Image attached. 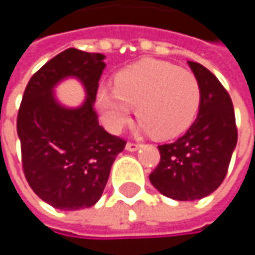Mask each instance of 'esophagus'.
Masks as SVG:
<instances>
[{"label": "esophagus", "mask_w": 255, "mask_h": 255, "mask_svg": "<svg viewBox=\"0 0 255 255\" xmlns=\"http://www.w3.org/2000/svg\"><path fill=\"white\" fill-rule=\"evenodd\" d=\"M137 149H140V144H137V143H128L126 144V150L128 152H136Z\"/></svg>", "instance_id": "34e87169"}]
</instances>
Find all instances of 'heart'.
I'll list each match as a JSON object with an SVG mask.
<instances>
[{"mask_svg":"<svg viewBox=\"0 0 255 255\" xmlns=\"http://www.w3.org/2000/svg\"><path fill=\"white\" fill-rule=\"evenodd\" d=\"M200 98V84L193 72L149 59L121 71L115 86H101L96 105L105 128L111 132L122 130L136 106L140 132L171 139L193 123Z\"/></svg>","mask_w":255,"mask_h":255,"instance_id":"obj_1","label":"heart"}]
</instances>
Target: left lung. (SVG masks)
Listing matches in <instances>:
<instances>
[{"mask_svg":"<svg viewBox=\"0 0 255 255\" xmlns=\"http://www.w3.org/2000/svg\"><path fill=\"white\" fill-rule=\"evenodd\" d=\"M187 64L200 84L197 118L176 142L159 146L160 163L149 176L154 189L179 201L200 200L217 190L237 144L230 95L207 68Z\"/></svg>","mask_w":255,"mask_h":255,"instance_id":"8db88e82","label":"left lung"}]
</instances>
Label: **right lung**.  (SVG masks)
I'll return each instance as SVG.
<instances>
[{
  "instance_id": "add662e5",
  "label": "right lung",
  "mask_w": 255,
  "mask_h": 255,
  "mask_svg": "<svg viewBox=\"0 0 255 255\" xmlns=\"http://www.w3.org/2000/svg\"><path fill=\"white\" fill-rule=\"evenodd\" d=\"M105 55L69 48L29 79L16 119L25 177L35 194L58 210L92 207L101 199L126 142L99 125L93 105ZM84 86L85 101L71 108L54 88L66 79Z\"/></svg>"
}]
</instances>
